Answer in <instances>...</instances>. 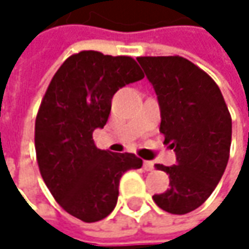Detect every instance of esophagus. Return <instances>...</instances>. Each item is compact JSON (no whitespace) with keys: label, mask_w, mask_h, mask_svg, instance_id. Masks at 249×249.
I'll return each mask as SVG.
<instances>
[{"label":"esophagus","mask_w":249,"mask_h":249,"mask_svg":"<svg viewBox=\"0 0 249 249\" xmlns=\"http://www.w3.org/2000/svg\"><path fill=\"white\" fill-rule=\"evenodd\" d=\"M142 167H144L145 172H153L154 170V163L153 161H144Z\"/></svg>","instance_id":"34e87169"}]
</instances>
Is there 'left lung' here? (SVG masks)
<instances>
[{
  "instance_id": "left-lung-1",
  "label": "left lung",
  "mask_w": 249,
  "mask_h": 249,
  "mask_svg": "<svg viewBox=\"0 0 249 249\" xmlns=\"http://www.w3.org/2000/svg\"><path fill=\"white\" fill-rule=\"evenodd\" d=\"M160 107V132L176 153V164H156L169 174L170 189L154 195L159 208L184 215L212 195L224 174L232 120L213 79L180 56L137 59Z\"/></svg>"
}]
</instances>
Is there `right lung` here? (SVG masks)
I'll list each match as a JSON object with an SVG mask.
<instances>
[{"mask_svg": "<svg viewBox=\"0 0 249 249\" xmlns=\"http://www.w3.org/2000/svg\"><path fill=\"white\" fill-rule=\"evenodd\" d=\"M144 77L132 57L80 52L53 76L36 118V154L56 202L83 222L107 218L118 200L121 176L140 169L131 153L99 150L92 134L104 128L118 89Z\"/></svg>", "mask_w": 249, "mask_h": 249, "instance_id": "obj_1", "label": "right lung"}]
</instances>
